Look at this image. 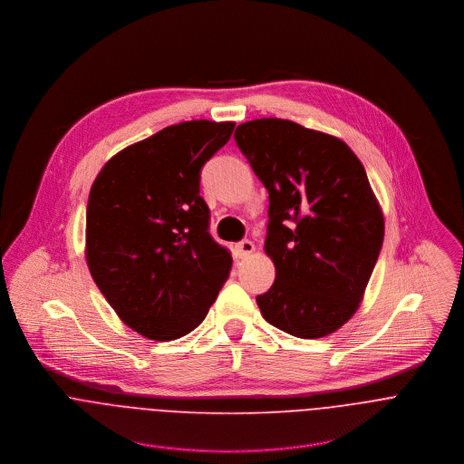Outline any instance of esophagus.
<instances>
[{"instance_id": "obj_1", "label": "esophagus", "mask_w": 464, "mask_h": 464, "mask_svg": "<svg viewBox=\"0 0 464 464\" xmlns=\"http://www.w3.org/2000/svg\"><path fill=\"white\" fill-rule=\"evenodd\" d=\"M254 252H256V245H254L252 241H248V239H245V241H241V243L237 245V254H239L241 259H246V257L252 256Z\"/></svg>"}]
</instances>
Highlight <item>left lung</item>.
Listing matches in <instances>:
<instances>
[{
    "mask_svg": "<svg viewBox=\"0 0 464 464\" xmlns=\"http://www.w3.org/2000/svg\"><path fill=\"white\" fill-rule=\"evenodd\" d=\"M269 195L266 256L275 282L266 322L304 339L341 329L359 309L384 241V216L364 166L344 140L263 118L234 133Z\"/></svg>",
    "mask_w": 464,
    "mask_h": 464,
    "instance_id": "left-lung-1",
    "label": "left lung"
}]
</instances>
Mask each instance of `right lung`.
I'll return each instance as SVG.
<instances>
[{"label":"right lung","instance_id":"right-lung-1","mask_svg":"<svg viewBox=\"0 0 464 464\" xmlns=\"http://www.w3.org/2000/svg\"><path fill=\"white\" fill-rule=\"evenodd\" d=\"M234 121L195 120L116 153L87 201L85 261L120 320L153 341L195 331L227 282L232 257L208 234L201 166Z\"/></svg>","mask_w":464,"mask_h":464}]
</instances>
